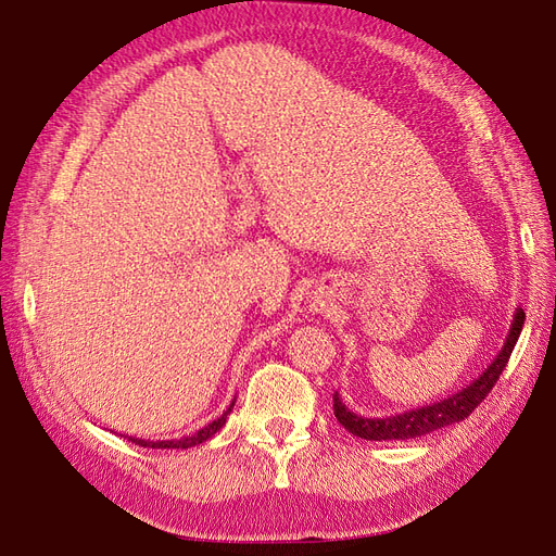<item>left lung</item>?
<instances>
[{
    "label": "left lung",
    "instance_id": "left-lung-1",
    "mask_svg": "<svg viewBox=\"0 0 556 556\" xmlns=\"http://www.w3.org/2000/svg\"><path fill=\"white\" fill-rule=\"evenodd\" d=\"M523 323H526L523 308H516L509 334H506V341H504L502 351L497 353V358L488 365V370H482V375H478V380L466 384L464 389H458L456 394L437 401V404L396 413V416H389V418H365V416H358V413H353L351 408H346L339 392H334L337 420L344 425L351 434L361 437V440H370V442L413 440V437L430 434L434 430L446 428V425L466 420L470 413H473L482 404V401H485V396L492 392V387L497 384L500 375L504 372L506 363H509V358H511L516 341H518V337H521Z\"/></svg>",
    "mask_w": 556,
    "mask_h": 556
}]
</instances>
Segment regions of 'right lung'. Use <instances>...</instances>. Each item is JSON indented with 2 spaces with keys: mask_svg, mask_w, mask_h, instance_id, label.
<instances>
[{
  "mask_svg": "<svg viewBox=\"0 0 556 556\" xmlns=\"http://www.w3.org/2000/svg\"><path fill=\"white\" fill-rule=\"evenodd\" d=\"M231 408H233V401H231V406H229L227 410H224L217 420H212L210 425H205V428H200V430L193 432V434L181 437V440H164V442L157 440V442H150V440H138V437H128V442H136V444L148 446V448H191V446H198V444L207 442L212 434L219 432L222 425L227 422V416L231 413Z\"/></svg>",
  "mask_w": 556,
  "mask_h": 556,
  "instance_id": "1",
  "label": "right lung"
}]
</instances>
